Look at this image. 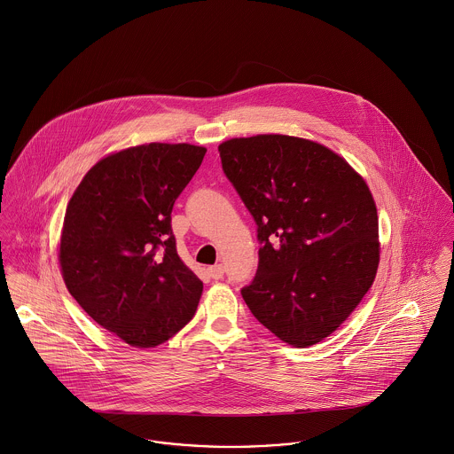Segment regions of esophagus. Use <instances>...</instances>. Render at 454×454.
Listing matches in <instances>:
<instances>
[{
    "label": "esophagus",
    "mask_w": 454,
    "mask_h": 454,
    "mask_svg": "<svg viewBox=\"0 0 454 454\" xmlns=\"http://www.w3.org/2000/svg\"><path fill=\"white\" fill-rule=\"evenodd\" d=\"M207 274L211 279H222L223 278V265L222 263H216L213 267L207 269Z\"/></svg>",
    "instance_id": "esophagus-1"
}]
</instances>
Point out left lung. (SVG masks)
<instances>
[{"instance_id":"left-lung-1","label":"left lung","mask_w":454,"mask_h":454,"mask_svg":"<svg viewBox=\"0 0 454 454\" xmlns=\"http://www.w3.org/2000/svg\"><path fill=\"white\" fill-rule=\"evenodd\" d=\"M222 168L256 223L247 309L293 347L319 343L372 288L378 215L364 178L331 149L289 135L231 138Z\"/></svg>"}]
</instances>
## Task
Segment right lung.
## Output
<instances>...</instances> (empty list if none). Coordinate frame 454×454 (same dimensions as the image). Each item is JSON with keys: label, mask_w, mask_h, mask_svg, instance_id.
Returning <instances> with one entry per match:
<instances>
[{"label": "right lung", "mask_w": 454, "mask_h": 454, "mask_svg": "<svg viewBox=\"0 0 454 454\" xmlns=\"http://www.w3.org/2000/svg\"><path fill=\"white\" fill-rule=\"evenodd\" d=\"M207 154L191 144H145L93 166L64 216V283L102 328L137 348L165 343L196 314L203 283L180 260L175 200Z\"/></svg>", "instance_id": "right-lung-1"}]
</instances>
